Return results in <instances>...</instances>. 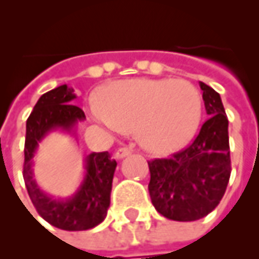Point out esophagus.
Instances as JSON below:
<instances>
[{
	"label": "esophagus",
	"instance_id": "esophagus-1",
	"mask_svg": "<svg viewBox=\"0 0 259 259\" xmlns=\"http://www.w3.org/2000/svg\"><path fill=\"white\" fill-rule=\"evenodd\" d=\"M130 154H131V149H130V147H120V149H117L116 153H114V158L121 159Z\"/></svg>",
	"mask_w": 259,
	"mask_h": 259
}]
</instances>
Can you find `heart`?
<instances>
[{
    "mask_svg": "<svg viewBox=\"0 0 259 259\" xmlns=\"http://www.w3.org/2000/svg\"><path fill=\"white\" fill-rule=\"evenodd\" d=\"M102 120L120 132L138 131L139 143L151 154L168 155L192 141L202 117L195 87L182 79H130L101 91Z\"/></svg>",
    "mask_w": 259,
    "mask_h": 259,
    "instance_id": "1",
    "label": "heart"
}]
</instances>
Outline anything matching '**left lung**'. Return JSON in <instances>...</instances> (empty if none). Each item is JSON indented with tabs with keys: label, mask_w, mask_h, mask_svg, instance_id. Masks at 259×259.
Returning a JSON list of instances; mask_svg holds the SVG:
<instances>
[{
	"label": "left lung",
	"mask_w": 259,
	"mask_h": 259,
	"mask_svg": "<svg viewBox=\"0 0 259 259\" xmlns=\"http://www.w3.org/2000/svg\"><path fill=\"white\" fill-rule=\"evenodd\" d=\"M209 118L186 150L154 159L150 168L151 203L175 221H195L217 207L231 176L228 118L217 91L199 81Z\"/></svg>",
	"instance_id": "obj_1"
}]
</instances>
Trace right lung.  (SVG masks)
Instances as JSON below:
<instances>
[{"instance_id": "add662e5", "label": "right lung", "mask_w": 259, "mask_h": 259, "mask_svg": "<svg viewBox=\"0 0 259 259\" xmlns=\"http://www.w3.org/2000/svg\"><path fill=\"white\" fill-rule=\"evenodd\" d=\"M75 90L67 84L40 95L27 120L23 178L35 209L44 220L64 231H85L101 224L110 206V192L117 162L108 151L91 153L84 158V172L69 196L58 198L40 190L34 179V158L45 138L52 132L76 135L84 112L71 102Z\"/></svg>"}]
</instances>
